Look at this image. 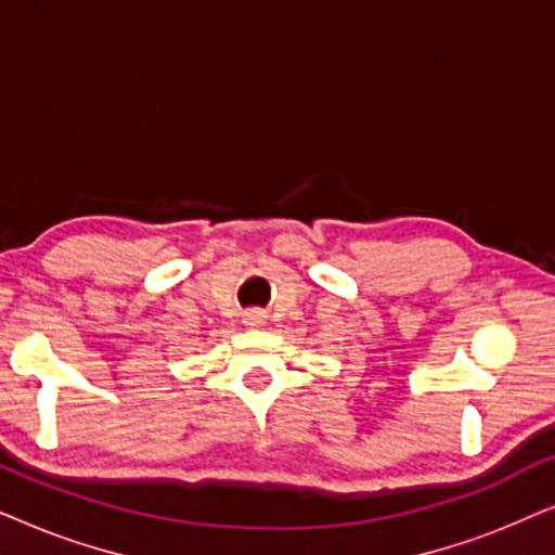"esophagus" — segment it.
<instances>
[{"label":"esophagus","mask_w":555,"mask_h":555,"mask_svg":"<svg viewBox=\"0 0 555 555\" xmlns=\"http://www.w3.org/2000/svg\"><path fill=\"white\" fill-rule=\"evenodd\" d=\"M242 321H245L247 328H262V325L268 323V315H264L262 310H247Z\"/></svg>","instance_id":"1"}]
</instances>
